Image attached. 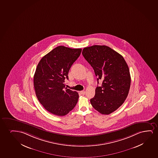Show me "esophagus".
<instances>
[{
	"label": "esophagus",
	"instance_id": "obj_1",
	"mask_svg": "<svg viewBox=\"0 0 158 158\" xmlns=\"http://www.w3.org/2000/svg\"><path fill=\"white\" fill-rule=\"evenodd\" d=\"M80 93H81V94L85 95L86 92H85V91H84V90H82V91H80Z\"/></svg>",
	"mask_w": 158,
	"mask_h": 158
}]
</instances>
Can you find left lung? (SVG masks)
<instances>
[{"mask_svg":"<svg viewBox=\"0 0 158 158\" xmlns=\"http://www.w3.org/2000/svg\"><path fill=\"white\" fill-rule=\"evenodd\" d=\"M82 55L93 68L101 86L95 89L90 99L93 107L99 113L109 115L125 101L129 92V69L122 56L106 45H95L84 48Z\"/></svg>","mask_w":158,"mask_h":158,"instance_id":"left-lung-1","label":"left lung"}]
</instances>
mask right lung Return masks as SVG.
<instances>
[{
    "instance_id": "right-lung-1",
    "label": "right lung",
    "mask_w": 158,
    "mask_h": 158,
    "mask_svg": "<svg viewBox=\"0 0 158 158\" xmlns=\"http://www.w3.org/2000/svg\"><path fill=\"white\" fill-rule=\"evenodd\" d=\"M81 49L58 46L42 58L34 76V86L38 100L53 115L63 116L76 106L79 94L65 88V79Z\"/></svg>"
}]
</instances>
